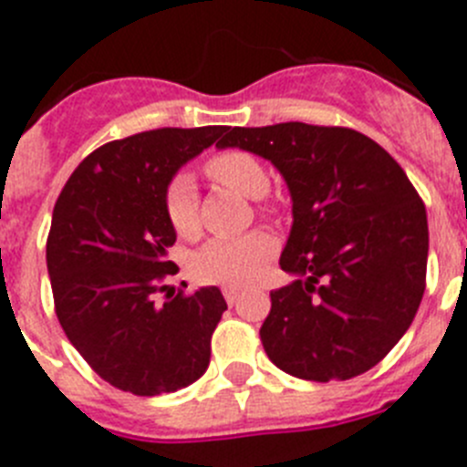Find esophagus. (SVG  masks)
<instances>
[{
  "instance_id": "obj_1",
  "label": "esophagus",
  "mask_w": 467,
  "mask_h": 467,
  "mask_svg": "<svg viewBox=\"0 0 467 467\" xmlns=\"http://www.w3.org/2000/svg\"><path fill=\"white\" fill-rule=\"evenodd\" d=\"M224 299H226V304H236V299H238V295H241V290H238V287H229V285H226L224 290Z\"/></svg>"
}]
</instances>
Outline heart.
Instances as JSON below:
<instances>
[{"label":"heart","mask_w":467,"mask_h":467,"mask_svg":"<svg viewBox=\"0 0 467 467\" xmlns=\"http://www.w3.org/2000/svg\"><path fill=\"white\" fill-rule=\"evenodd\" d=\"M205 172L214 182L224 184L247 198H262L269 192V175L247 151H220L210 156ZM166 214L180 238H193L201 229L198 222V193L187 175H177L166 189ZM274 254V241L262 231L245 236L214 238L193 257V275L203 283L243 287L250 285Z\"/></svg>","instance_id":"1"}]
</instances>
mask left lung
Segmentation results:
<instances>
[{
  "label": "left lung",
  "mask_w": 467,
  "mask_h": 467,
  "mask_svg": "<svg viewBox=\"0 0 467 467\" xmlns=\"http://www.w3.org/2000/svg\"><path fill=\"white\" fill-rule=\"evenodd\" d=\"M271 161L292 196L280 269L259 337L269 360L306 381H346L388 356L426 290V205L398 161L339 126L234 128L217 142Z\"/></svg>",
  "instance_id": "1"
}]
</instances>
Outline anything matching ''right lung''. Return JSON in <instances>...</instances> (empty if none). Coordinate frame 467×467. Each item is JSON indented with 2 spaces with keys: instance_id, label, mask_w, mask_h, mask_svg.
Wrapping results in <instances>:
<instances>
[{
  "instance_id": "1",
  "label": "right lung",
  "mask_w": 467,
  "mask_h": 467,
  "mask_svg": "<svg viewBox=\"0 0 467 467\" xmlns=\"http://www.w3.org/2000/svg\"><path fill=\"white\" fill-rule=\"evenodd\" d=\"M226 126L159 128L102 144L72 172L47 241L56 316L107 383L126 393H175L205 374L226 311L220 287L171 295L177 234L166 189ZM168 291L161 305L158 295Z\"/></svg>"
}]
</instances>
